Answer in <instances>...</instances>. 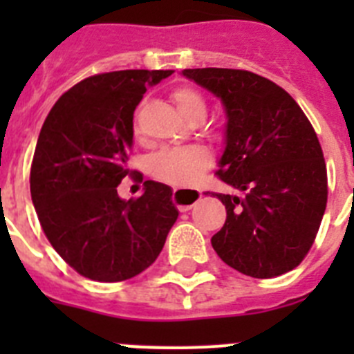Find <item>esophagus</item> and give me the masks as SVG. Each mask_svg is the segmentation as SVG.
I'll return each mask as SVG.
<instances>
[{"label":"esophagus","instance_id":"34e87169","mask_svg":"<svg viewBox=\"0 0 354 354\" xmlns=\"http://www.w3.org/2000/svg\"><path fill=\"white\" fill-rule=\"evenodd\" d=\"M200 198H202V193L198 189H186V187H177V189H174V195H171L174 204L177 205L180 212L189 211Z\"/></svg>","mask_w":354,"mask_h":354}]
</instances>
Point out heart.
<instances>
[{
	"label": "heart",
	"mask_w": 354,
	"mask_h": 354,
	"mask_svg": "<svg viewBox=\"0 0 354 354\" xmlns=\"http://www.w3.org/2000/svg\"><path fill=\"white\" fill-rule=\"evenodd\" d=\"M175 108L183 115L187 124L204 122L207 115V104L202 93L189 86H179L170 93ZM134 133H138V126L134 124ZM211 154L200 147L189 149H162L150 156L147 168L154 179L170 186H187L195 183L200 175L211 167Z\"/></svg>",
	"instance_id": "obj_1"
}]
</instances>
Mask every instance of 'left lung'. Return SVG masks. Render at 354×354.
<instances>
[{"label":"left lung","instance_id":"obj_1","mask_svg":"<svg viewBox=\"0 0 354 354\" xmlns=\"http://www.w3.org/2000/svg\"><path fill=\"white\" fill-rule=\"evenodd\" d=\"M227 115L216 171L237 195L216 196L227 221L211 243L221 261L253 278L294 270L314 245L328 200L323 149L298 102L273 81L237 68H184Z\"/></svg>","mask_w":354,"mask_h":354}]
</instances>
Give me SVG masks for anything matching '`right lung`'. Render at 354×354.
<instances>
[{
  "mask_svg": "<svg viewBox=\"0 0 354 354\" xmlns=\"http://www.w3.org/2000/svg\"><path fill=\"white\" fill-rule=\"evenodd\" d=\"M174 71H115L74 84L44 122L30 192L42 230L71 268L97 282H122L161 253L179 211L171 187L145 180L122 200L133 115L149 86Z\"/></svg>",
  "mask_w": 354,
  "mask_h": 354,
  "instance_id": "right-lung-1",
  "label": "right lung"
}]
</instances>
